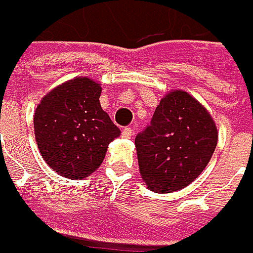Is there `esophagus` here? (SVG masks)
Masks as SVG:
<instances>
[{
  "label": "esophagus",
  "mask_w": 253,
  "mask_h": 253,
  "mask_svg": "<svg viewBox=\"0 0 253 253\" xmlns=\"http://www.w3.org/2000/svg\"><path fill=\"white\" fill-rule=\"evenodd\" d=\"M122 136L125 138V139H131L132 138V128H124V131H122Z\"/></svg>",
  "instance_id": "esophagus-1"
}]
</instances>
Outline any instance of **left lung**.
Wrapping results in <instances>:
<instances>
[{"mask_svg": "<svg viewBox=\"0 0 253 253\" xmlns=\"http://www.w3.org/2000/svg\"><path fill=\"white\" fill-rule=\"evenodd\" d=\"M217 142V125L207 108L187 91L171 90L151 125L135 138L142 180L161 194L187 187L209 165Z\"/></svg>", "mask_w": 253, "mask_h": 253, "instance_id": "1", "label": "left lung"}]
</instances>
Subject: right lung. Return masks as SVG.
<instances>
[{"label": "right lung", "instance_id": "add662e5", "mask_svg": "<svg viewBox=\"0 0 253 253\" xmlns=\"http://www.w3.org/2000/svg\"><path fill=\"white\" fill-rule=\"evenodd\" d=\"M101 84L74 77L38 104L35 139L43 161L66 179H85L100 168L108 145L121 135L100 104Z\"/></svg>", "mask_w": 253, "mask_h": 253}]
</instances>
